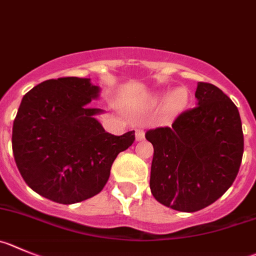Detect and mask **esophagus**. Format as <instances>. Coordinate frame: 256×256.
Segmentation results:
<instances>
[{"mask_svg":"<svg viewBox=\"0 0 256 256\" xmlns=\"http://www.w3.org/2000/svg\"><path fill=\"white\" fill-rule=\"evenodd\" d=\"M144 136H145L144 130H140V128H138V130H136L135 138H136V140H138V142H140V140L144 139Z\"/></svg>","mask_w":256,"mask_h":256,"instance_id":"34e87169","label":"esophagus"}]
</instances>
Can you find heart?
Returning a JSON list of instances; mask_svg holds the SVG:
<instances>
[{
  "mask_svg": "<svg viewBox=\"0 0 256 256\" xmlns=\"http://www.w3.org/2000/svg\"><path fill=\"white\" fill-rule=\"evenodd\" d=\"M183 101H184V94H183V92L180 90H176L166 98L164 107H166V110L168 112H174L180 108Z\"/></svg>",
  "mask_w": 256,
  "mask_h": 256,
  "instance_id": "obj_1",
  "label": "heart"
}]
</instances>
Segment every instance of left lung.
I'll return each instance as SVG.
<instances>
[{
  "label": "left lung",
  "instance_id": "8db88e82",
  "mask_svg": "<svg viewBox=\"0 0 256 256\" xmlns=\"http://www.w3.org/2000/svg\"><path fill=\"white\" fill-rule=\"evenodd\" d=\"M197 106L170 126L146 131L154 146L150 190L176 211L196 212L218 200L235 180L244 152L238 107L220 88L198 82Z\"/></svg>",
  "mask_w": 256,
  "mask_h": 256
}]
</instances>
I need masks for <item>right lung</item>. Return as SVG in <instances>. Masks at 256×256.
<instances>
[{
  "label": "right lung",
  "instance_id": "add662e5",
  "mask_svg": "<svg viewBox=\"0 0 256 256\" xmlns=\"http://www.w3.org/2000/svg\"><path fill=\"white\" fill-rule=\"evenodd\" d=\"M100 87L90 78L64 77L35 86L24 96L12 128V152L26 184L56 204H72L98 194L118 152L135 131H104L88 104Z\"/></svg>",
  "mask_w": 256,
  "mask_h": 256
}]
</instances>
